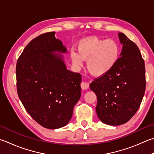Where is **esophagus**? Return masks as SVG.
Wrapping results in <instances>:
<instances>
[{"label": "esophagus", "instance_id": "obj_1", "mask_svg": "<svg viewBox=\"0 0 154 154\" xmlns=\"http://www.w3.org/2000/svg\"><path fill=\"white\" fill-rule=\"evenodd\" d=\"M81 88L83 89V90H85V89H87L89 88V83H86V82H82L81 83Z\"/></svg>", "mask_w": 154, "mask_h": 154}]
</instances>
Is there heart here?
I'll return each mask as SVG.
<instances>
[{
	"instance_id": "obj_1",
	"label": "heart",
	"mask_w": 154,
	"mask_h": 154,
	"mask_svg": "<svg viewBox=\"0 0 154 154\" xmlns=\"http://www.w3.org/2000/svg\"><path fill=\"white\" fill-rule=\"evenodd\" d=\"M119 46L112 39L102 40L97 37H88L81 40L78 52L71 50V57L76 66L87 61V67L91 74L100 76L110 71L116 65L119 57Z\"/></svg>"
}]
</instances>
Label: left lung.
Returning a JSON list of instances; mask_svg holds the SVG:
<instances>
[{
    "instance_id": "obj_1",
    "label": "left lung",
    "mask_w": 154,
    "mask_h": 154,
    "mask_svg": "<svg viewBox=\"0 0 154 154\" xmlns=\"http://www.w3.org/2000/svg\"><path fill=\"white\" fill-rule=\"evenodd\" d=\"M119 38L122 49L116 65L89 85L97 96L98 118L114 126L126 123L134 116L146 85L145 63L137 46L124 33H119Z\"/></svg>"
}]
</instances>
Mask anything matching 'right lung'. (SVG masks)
<instances>
[{"label": "right lung", "mask_w": 154, "mask_h": 154, "mask_svg": "<svg viewBox=\"0 0 154 154\" xmlns=\"http://www.w3.org/2000/svg\"><path fill=\"white\" fill-rule=\"evenodd\" d=\"M55 32L38 35L27 44L16 65L17 89L26 111L50 129L65 126L81 97L82 75L66 69V52Z\"/></svg>", "instance_id": "obj_1"}]
</instances>
